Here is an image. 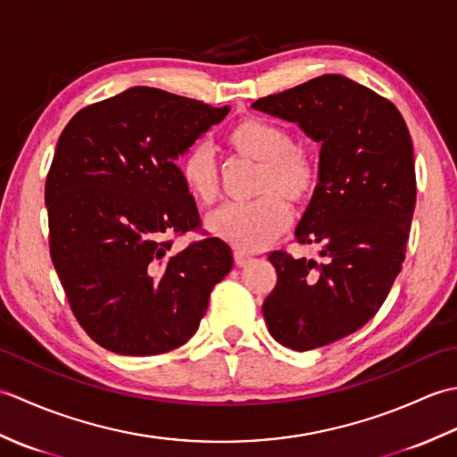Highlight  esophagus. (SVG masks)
I'll return each instance as SVG.
<instances>
[{"label":"esophagus","instance_id":"34e87169","mask_svg":"<svg viewBox=\"0 0 457 457\" xmlns=\"http://www.w3.org/2000/svg\"><path fill=\"white\" fill-rule=\"evenodd\" d=\"M234 259H236V263H237L239 267H244V265L249 263L251 259H253V255L245 253V251H241V249H236V251H234Z\"/></svg>","mask_w":457,"mask_h":457}]
</instances>
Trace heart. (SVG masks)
Instances as JSON below:
<instances>
[{
	"mask_svg": "<svg viewBox=\"0 0 457 457\" xmlns=\"http://www.w3.org/2000/svg\"><path fill=\"white\" fill-rule=\"evenodd\" d=\"M229 149L261 162L255 194L259 198L226 204L208 216L213 236L241 251H257L270 244L290 226L293 212L284 200L304 204L314 196L320 182L318 161L308 149L295 145L283 125L263 118H244L226 133ZM184 188L190 196L212 206L220 198V172L206 145H194L179 162Z\"/></svg>",
	"mask_w": 457,
	"mask_h": 457,
	"instance_id": "1",
	"label": "heart"
}]
</instances>
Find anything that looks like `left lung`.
<instances>
[{"label": "left lung", "instance_id": "1", "mask_svg": "<svg viewBox=\"0 0 457 457\" xmlns=\"http://www.w3.org/2000/svg\"><path fill=\"white\" fill-rule=\"evenodd\" d=\"M253 108L322 143L318 188L295 234L322 261L270 251L277 285L263 303L269 334L308 352L365 326L401 273L416 204L412 139L393 102L339 74Z\"/></svg>", "mask_w": 457, "mask_h": 457}]
</instances>
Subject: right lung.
<instances>
[{
    "label": "right lung",
    "instance_id": "add662e5",
    "mask_svg": "<svg viewBox=\"0 0 457 457\" xmlns=\"http://www.w3.org/2000/svg\"><path fill=\"white\" fill-rule=\"evenodd\" d=\"M228 105L135 86L68 121L46 174L48 247L74 318L120 355H159L194 336L231 249L202 234L174 161Z\"/></svg>",
    "mask_w": 457,
    "mask_h": 457
}]
</instances>
